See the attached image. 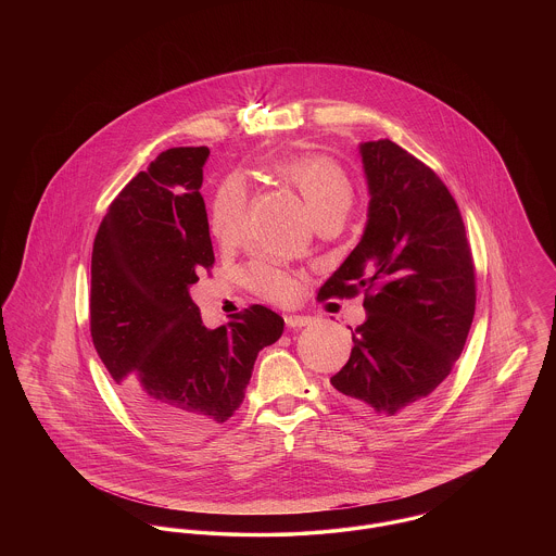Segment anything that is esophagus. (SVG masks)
<instances>
[{
	"label": "esophagus",
	"instance_id": "1",
	"mask_svg": "<svg viewBox=\"0 0 556 556\" xmlns=\"http://www.w3.org/2000/svg\"><path fill=\"white\" fill-rule=\"evenodd\" d=\"M311 323H313V318L311 317H300V315L286 317V325H288L290 329H300V327H306V325H311Z\"/></svg>",
	"mask_w": 556,
	"mask_h": 556
}]
</instances>
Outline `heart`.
<instances>
[{
  "instance_id": "obj_1",
  "label": "heart",
  "mask_w": 556,
  "mask_h": 556,
  "mask_svg": "<svg viewBox=\"0 0 556 556\" xmlns=\"http://www.w3.org/2000/svg\"><path fill=\"white\" fill-rule=\"evenodd\" d=\"M277 175L304 198L317 223L327 216H344L352 206L354 186L344 168L329 156L302 154L281 160L277 164ZM245 211L248 187L239 177L225 179L212 200V233L223 239L238 236L245 220ZM250 286L256 293L277 302L291 300L295 293V283L290 275L265 263L250 268Z\"/></svg>"
}]
</instances>
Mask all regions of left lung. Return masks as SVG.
I'll use <instances>...</instances> for the list:
<instances>
[{
    "label": "left lung",
    "mask_w": 556,
    "mask_h": 556,
    "mask_svg": "<svg viewBox=\"0 0 556 556\" xmlns=\"http://www.w3.org/2000/svg\"><path fill=\"white\" fill-rule=\"evenodd\" d=\"M369 218L318 298L365 291L367 320L331 386L356 413H417L458 361L476 315V266L442 179L390 139L361 143Z\"/></svg>",
    "instance_id": "1"
}]
</instances>
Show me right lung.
Here are the masks:
<instances>
[{"mask_svg":"<svg viewBox=\"0 0 556 556\" xmlns=\"http://www.w3.org/2000/svg\"><path fill=\"white\" fill-rule=\"evenodd\" d=\"M208 154L206 146L162 152L114 198L91 254L93 345L132 415L173 442L225 424L258 352L283 333V318L261 304L206 329L189 295L214 265L200 193Z\"/></svg>","mask_w":556,"mask_h":556,"instance_id":"obj_1","label":"right lung"}]
</instances>
